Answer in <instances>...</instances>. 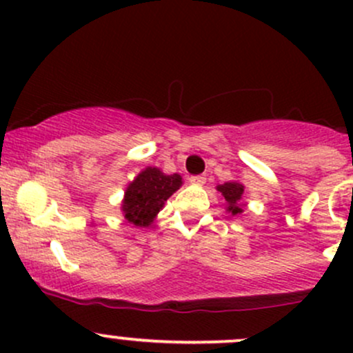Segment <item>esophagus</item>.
<instances>
[{"label":"esophagus","instance_id":"obj_1","mask_svg":"<svg viewBox=\"0 0 353 353\" xmlns=\"http://www.w3.org/2000/svg\"><path fill=\"white\" fill-rule=\"evenodd\" d=\"M189 183L196 184V185H203L204 183H206V177H204V176H191V177H189Z\"/></svg>","mask_w":353,"mask_h":353}]
</instances>
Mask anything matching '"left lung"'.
<instances>
[{"label": "left lung", "mask_w": 353, "mask_h": 353, "mask_svg": "<svg viewBox=\"0 0 353 353\" xmlns=\"http://www.w3.org/2000/svg\"><path fill=\"white\" fill-rule=\"evenodd\" d=\"M218 191L224 196V199L228 201V211L233 212V214H238L243 209L239 208L238 201L241 199L243 196V185L239 183H226L223 185H218Z\"/></svg>", "instance_id": "left-lung-1"}]
</instances>
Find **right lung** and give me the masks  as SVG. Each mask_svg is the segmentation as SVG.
<instances>
[{
  "mask_svg": "<svg viewBox=\"0 0 353 353\" xmlns=\"http://www.w3.org/2000/svg\"><path fill=\"white\" fill-rule=\"evenodd\" d=\"M179 174L165 176L157 168L142 170L127 188L122 211L125 219L135 226H149L156 214L177 189L181 188Z\"/></svg>",
  "mask_w": 353,
  "mask_h": 353,
  "instance_id": "right-lung-1",
  "label": "right lung"
}]
</instances>
